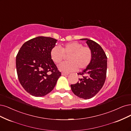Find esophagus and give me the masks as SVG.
<instances>
[{
    "instance_id": "1",
    "label": "esophagus",
    "mask_w": 131,
    "mask_h": 131,
    "mask_svg": "<svg viewBox=\"0 0 131 131\" xmlns=\"http://www.w3.org/2000/svg\"><path fill=\"white\" fill-rule=\"evenodd\" d=\"M69 75V73H63V72L62 73V75H63V76H66V75Z\"/></svg>"
}]
</instances>
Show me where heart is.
<instances>
[{
	"instance_id": "obj_1",
	"label": "heart",
	"mask_w": 131,
	"mask_h": 131,
	"mask_svg": "<svg viewBox=\"0 0 131 131\" xmlns=\"http://www.w3.org/2000/svg\"><path fill=\"white\" fill-rule=\"evenodd\" d=\"M65 55L68 56V61L62 63L58 68L62 71L70 72L75 71L78 68L84 69L91 62L93 53L91 49L83 47V44L78 42L67 43L61 48L55 46L52 48L50 56L52 61L56 64L63 60Z\"/></svg>"
}]
</instances>
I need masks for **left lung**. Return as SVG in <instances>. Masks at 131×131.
<instances>
[{
    "instance_id": "1",
    "label": "left lung",
    "mask_w": 131,
    "mask_h": 131,
    "mask_svg": "<svg viewBox=\"0 0 131 131\" xmlns=\"http://www.w3.org/2000/svg\"><path fill=\"white\" fill-rule=\"evenodd\" d=\"M87 44L91 49L93 57L91 62L82 72L78 73L82 78L74 84H71V91L80 98L89 99L100 91L105 83L107 66V57L101 47L96 42L87 38Z\"/></svg>"
}]
</instances>
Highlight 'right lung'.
Returning <instances> with one entry per match:
<instances>
[{
  "mask_svg": "<svg viewBox=\"0 0 131 131\" xmlns=\"http://www.w3.org/2000/svg\"><path fill=\"white\" fill-rule=\"evenodd\" d=\"M57 41L51 37H37L23 44L17 53L18 78L31 95L43 96L51 92L61 75L50 56Z\"/></svg>",
  "mask_w": 131,
  "mask_h": 131,
  "instance_id": "obj_1",
  "label": "right lung"
}]
</instances>
